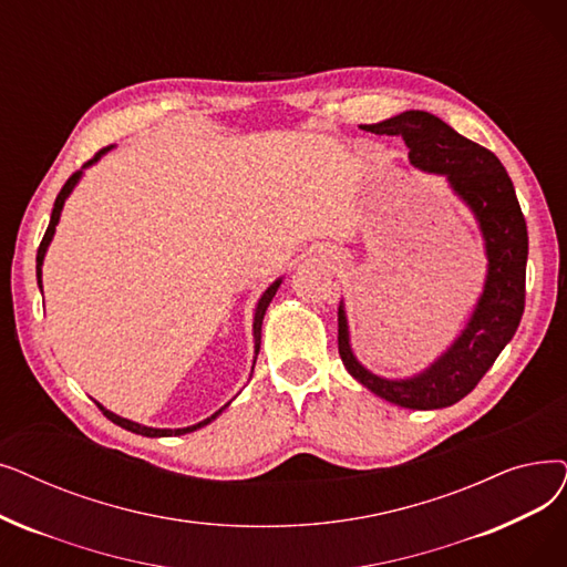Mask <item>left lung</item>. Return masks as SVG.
Instances as JSON below:
<instances>
[{
	"label": "left lung",
	"instance_id": "1",
	"mask_svg": "<svg viewBox=\"0 0 567 567\" xmlns=\"http://www.w3.org/2000/svg\"><path fill=\"white\" fill-rule=\"evenodd\" d=\"M363 130L378 136H401L410 147L414 168L447 178L450 189L477 219L486 278L463 331L422 373L382 378L368 371L352 352L342 301L338 306V352L357 382L393 405L408 410L450 408L477 386L522 322L528 259L526 219L501 159L440 117L426 111H405L378 125H363Z\"/></svg>",
	"mask_w": 567,
	"mask_h": 567
}]
</instances>
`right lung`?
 I'll return each mask as SVG.
<instances>
[{"mask_svg": "<svg viewBox=\"0 0 567 567\" xmlns=\"http://www.w3.org/2000/svg\"><path fill=\"white\" fill-rule=\"evenodd\" d=\"M109 151H113V145H109V147H104V151H100L96 153L87 164H83V168L81 171H76V174H73L66 183H64V187L60 189V194H58V199H55V206H53V213H51V223H48V229H45V234H43V240H41V245H39V252H37V280H39V289L43 287V282H41V266H43V257H45V252H48V245H51V240H53V236H55V227H58V223H60V215H62V208H64V202L69 199V194L73 192V187H76L79 183H81V178H83V171L87 168V166H92V164H96L100 162ZM282 285V278H278L274 285H268V289L261 293L259 297V301H257V308H255V319H252V336H255V361H257V354H259V344H261V322H264V315H266V308H268V303L274 301V297H276V291H278V287ZM255 361H252V371H255ZM96 403V401H94ZM231 403V401H229ZM229 403L225 405V408H229ZM96 408H100L102 412H104V416L106 420H111L113 424H117V426H122L125 431H132V433H136V435H145V437H168V435H185V433H192V431H196V429H202V426H206V424H210L213 420H217L219 414L225 412V408H219L215 414H210L208 420H204V422H199V424H194V426H185V429H153V426H145V424H138V422H132V420H125V416H120V414H115V412H111V410H106L102 403H96Z\"/></svg>", "mask_w": 567, "mask_h": 567, "instance_id": "right-lung-1", "label": "right lung"}]
</instances>
